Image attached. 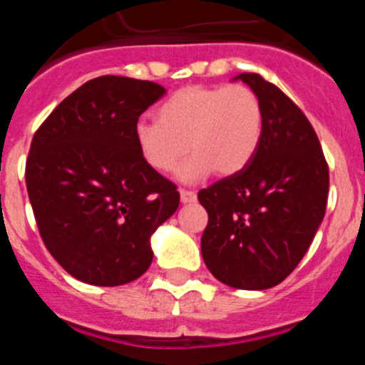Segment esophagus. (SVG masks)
<instances>
[{
  "mask_svg": "<svg viewBox=\"0 0 365 365\" xmlns=\"http://www.w3.org/2000/svg\"><path fill=\"white\" fill-rule=\"evenodd\" d=\"M179 193H180V201L185 202H195V199H197V195H195V192H192V190H179Z\"/></svg>",
  "mask_w": 365,
  "mask_h": 365,
  "instance_id": "1",
  "label": "esophagus"
}]
</instances>
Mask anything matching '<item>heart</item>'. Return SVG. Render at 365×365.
Masks as SVG:
<instances>
[{
  "mask_svg": "<svg viewBox=\"0 0 365 365\" xmlns=\"http://www.w3.org/2000/svg\"><path fill=\"white\" fill-rule=\"evenodd\" d=\"M263 113L259 98L243 83L188 86L157 109V122L135 124V144L144 163L157 173L180 168V179L197 180L215 170L219 175L241 172L256 155Z\"/></svg>",
  "mask_w": 365,
  "mask_h": 365,
  "instance_id": "heart-1",
  "label": "heart"
}]
</instances>
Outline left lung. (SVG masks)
<instances>
[{
  "label": "left lung",
  "instance_id": "left-lung-1",
  "mask_svg": "<svg viewBox=\"0 0 365 365\" xmlns=\"http://www.w3.org/2000/svg\"><path fill=\"white\" fill-rule=\"evenodd\" d=\"M240 78L259 98L261 140L241 172L197 193L208 212L201 252L225 285L263 291L311 247L327 206L329 166L311 122L278 86L257 73Z\"/></svg>",
  "mask_w": 365,
  "mask_h": 365
}]
</instances>
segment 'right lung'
Masks as SVG:
<instances>
[{
	"label": "right lung",
	"mask_w": 365,
	"mask_h": 365,
	"mask_svg": "<svg viewBox=\"0 0 365 365\" xmlns=\"http://www.w3.org/2000/svg\"><path fill=\"white\" fill-rule=\"evenodd\" d=\"M166 93L150 80L98 76L63 98L32 137L25 182L54 259L89 285L117 287L151 265V234L179 206L172 180L135 144L138 117Z\"/></svg>",
	"instance_id": "right-lung-1"
}]
</instances>
